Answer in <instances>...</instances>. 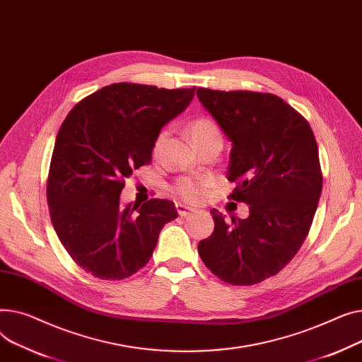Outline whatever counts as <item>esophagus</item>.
I'll use <instances>...</instances> for the list:
<instances>
[{"instance_id":"esophagus-1","label":"esophagus","mask_w":362,"mask_h":362,"mask_svg":"<svg viewBox=\"0 0 362 362\" xmlns=\"http://www.w3.org/2000/svg\"><path fill=\"white\" fill-rule=\"evenodd\" d=\"M177 211L180 216H188L189 214H193V211H196V209L189 207V206H185V204H181V203H177Z\"/></svg>"}]
</instances>
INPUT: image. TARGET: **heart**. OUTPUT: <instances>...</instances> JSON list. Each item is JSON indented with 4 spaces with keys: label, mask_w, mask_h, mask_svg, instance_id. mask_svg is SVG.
I'll use <instances>...</instances> for the list:
<instances>
[{
    "label": "heart",
    "mask_w": 362,
    "mask_h": 362,
    "mask_svg": "<svg viewBox=\"0 0 362 362\" xmlns=\"http://www.w3.org/2000/svg\"><path fill=\"white\" fill-rule=\"evenodd\" d=\"M188 132H189V136H191V139H193L196 146L200 143H204L207 140L222 139L218 124L210 118L194 119L188 125ZM168 134H169L168 130H162L156 136L155 143H153V155L155 156L160 153L162 146H163ZM211 184H214V180L209 177H200V178L181 177L174 182L171 189L178 199L188 202V203H197L206 196L207 189Z\"/></svg>",
    "instance_id": "b5f03b06"
}]
</instances>
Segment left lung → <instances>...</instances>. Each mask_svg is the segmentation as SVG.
<instances>
[{"instance_id":"8db88e82","label":"left lung","mask_w":362,"mask_h":362,"mask_svg":"<svg viewBox=\"0 0 362 362\" xmlns=\"http://www.w3.org/2000/svg\"><path fill=\"white\" fill-rule=\"evenodd\" d=\"M204 108L232 141L229 200L250 216L214 209L215 229L199 243L206 267L226 284L250 286L278 274L305 241L323 174L308 121L282 98L252 90L197 89Z\"/></svg>"}]
</instances>
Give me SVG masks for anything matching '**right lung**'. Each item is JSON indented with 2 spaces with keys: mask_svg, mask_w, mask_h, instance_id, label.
Wrapping results in <instances>:
<instances>
[{
  "mask_svg": "<svg viewBox=\"0 0 362 362\" xmlns=\"http://www.w3.org/2000/svg\"><path fill=\"white\" fill-rule=\"evenodd\" d=\"M194 90L114 83L76 103L61 124L47 181L51 222L70 257L95 278H130L151 260L163 225L177 219L173 202L122 209L119 194L151 163L160 129Z\"/></svg>",
  "mask_w": 362,
  "mask_h": 362,
  "instance_id": "right-lung-1",
  "label": "right lung"
}]
</instances>
